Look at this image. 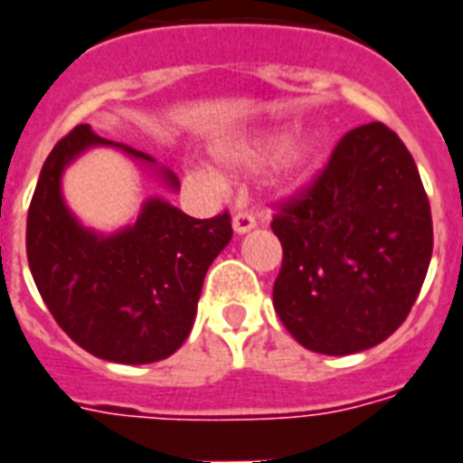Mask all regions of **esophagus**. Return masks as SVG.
Masks as SVG:
<instances>
[{
  "instance_id": "esophagus-1",
  "label": "esophagus",
  "mask_w": 463,
  "mask_h": 463,
  "mask_svg": "<svg viewBox=\"0 0 463 463\" xmlns=\"http://www.w3.org/2000/svg\"><path fill=\"white\" fill-rule=\"evenodd\" d=\"M232 224H234L236 234H248L250 229H255V224L258 222H255V217H252L250 213H236Z\"/></svg>"
}]
</instances>
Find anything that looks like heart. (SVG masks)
I'll return each mask as SVG.
<instances>
[{
    "label": "heart",
    "instance_id": "b5f03b06",
    "mask_svg": "<svg viewBox=\"0 0 463 463\" xmlns=\"http://www.w3.org/2000/svg\"><path fill=\"white\" fill-rule=\"evenodd\" d=\"M286 136L274 130V133H241V136H229L217 140L211 147L213 159L232 173L255 171L260 165L274 156L280 146L284 149L274 159V180L279 187H298L311 175V171L318 164L321 156V142L314 136H299L283 145ZM187 183L203 192H220L224 187L222 175L205 168V165H194L187 171Z\"/></svg>",
    "mask_w": 463,
    "mask_h": 463
}]
</instances>
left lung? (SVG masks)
<instances>
[{"instance_id":"obj_1","label":"left lung","mask_w":463,"mask_h":463,"mask_svg":"<svg viewBox=\"0 0 463 463\" xmlns=\"http://www.w3.org/2000/svg\"><path fill=\"white\" fill-rule=\"evenodd\" d=\"M274 309L316 354L377 346L408 318L429 271L433 222L412 154L384 124L349 130L307 192L280 203Z\"/></svg>"}]
</instances>
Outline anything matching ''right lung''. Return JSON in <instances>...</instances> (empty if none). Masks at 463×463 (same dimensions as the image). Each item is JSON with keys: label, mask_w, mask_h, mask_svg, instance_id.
<instances>
[{"label": "right lung", "mask_w": 463, "mask_h": 463, "mask_svg": "<svg viewBox=\"0 0 463 463\" xmlns=\"http://www.w3.org/2000/svg\"><path fill=\"white\" fill-rule=\"evenodd\" d=\"M117 147L140 164L145 152L74 126L43 161L27 211V262L55 323L102 361L145 365L175 354L194 326L203 279L232 241L229 213L196 220L164 199H147L136 224L98 234L79 224L61 192L67 165L89 147ZM168 187L180 183L159 168Z\"/></svg>", "instance_id": "add662e5"}]
</instances>
